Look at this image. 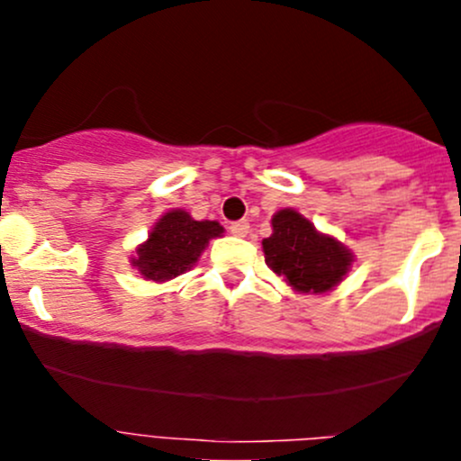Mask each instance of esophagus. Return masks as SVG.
I'll list each match as a JSON object with an SVG mask.
<instances>
[{
    "instance_id": "1",
    "label": "esophagus",
    "mask_w": 461,
    "mask_h": 461,
    "mask_svg": "<svg viewBox=\"0 0 461 461\" xmlns=\"http://www.w3.org/2000/svg\"><path fill=\"white\" fill-rule=\"evenodd\" d=\"M230 231L238 238H245L249 234V223H247V221H238V223L230 225Z\"/></svg>"
}]
</instances>
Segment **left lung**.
Returning a JSON list of instances; mask_svg holds the SVG:
<instances>
[{"label":"left lung","mask_w":461,"mask_h":461,"mask_svg":"<svg viewBox=\"0 0 461 461\" xmlns=\"http://www.w3.org/2000/svg\"><path fill=\"white\" fill-rule=\"evenodd\" d=\"M273 234L262 240L267 267L301 294H325L351 271L353 251L322 234L294 208L273 214Z\"/></svg>","instance_id":"left-lung-1"}]
</instances>
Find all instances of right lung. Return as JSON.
<instances>
[{
	"label": "right lung",
	"mask_w": 461,
	"mask_h": 461,
	"mask_svg": "<svg viewBox=\"0 0 461 461\" xmlns=\"http://www.w3.org/2000/svg\"><path fill=\"white\" fill-rule=\"evenodd\" d=\"M223 231L219 221H194L186 210L173 208L156 221L130 262L147 282H171L190 271L208 242L223 236Z\"/></svg>",
	"instance_id": "add662e5"
}]
</instances>
